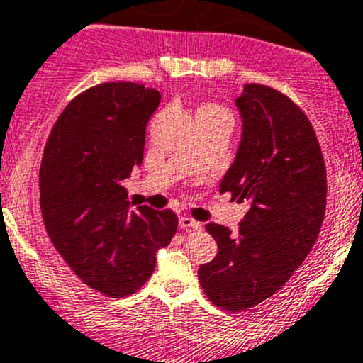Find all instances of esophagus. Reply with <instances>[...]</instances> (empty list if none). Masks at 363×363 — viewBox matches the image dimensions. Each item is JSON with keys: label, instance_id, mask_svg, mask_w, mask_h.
Returning a JSON list of instances; mask_svg holds the SVG:
<instances>
[{"label": "esophagus", "instance_id": "obj_1", "mask_svg": "<svg viewBox=\"0 0 363 363\" xmlns=\"http://www.w3.org/2000/svg\"><path fill=\"white\" fill-rule=\"evenodd\" d=\"M179 227H181L182 230H200V228H202V223L193 220L191 216H181L179 218Z\"/></svg>", "mask_w": 363, "mask_h": 363}]
</instances>
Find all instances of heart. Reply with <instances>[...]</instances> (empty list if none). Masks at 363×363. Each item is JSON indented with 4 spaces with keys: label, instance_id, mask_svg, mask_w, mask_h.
I'll return each mask as SVG.
<instances>
[{
    "label": "heart",
    "instance_id": "heart-1",
    "mask_svg": "<svg viewBox=\"0 0 363 363\" xmlns=\"http://www.w3.org/2000/svg\"><path fill=\"white\" fill-rule=\"evenodd\" d=\"M199 111H214V113H228V111L225 110V108L218 106V104H206V106L200 108Z\"/></svg>",
    "mask_w": 363,
    "mask_h": 363
}]
</instances>
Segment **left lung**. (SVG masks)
Returning a JSON list of instances; mask_svg holds the SVG:
<instances>
[{"mask_svg":"<svg viewBox=\"0 0 363 363\" xmlns=\"http://www.w3.org/2000/svg\"><path fill=\"white\" fill-rule=\"evenodd\" d=\"M242 121L238 154L220 193L250 202L238 230L207 223L218 242L199 267L203 293L223 311L267 300L311 253L326 209V168L307 115L287 96L259 83L235 99Z\"/></svg>","mask_w":363,"mask_h":363,"instance_id":"1","label":"left lung"}]
</instances>
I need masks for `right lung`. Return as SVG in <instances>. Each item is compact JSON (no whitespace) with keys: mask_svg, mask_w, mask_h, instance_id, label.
<instances>
[{"mask_svg":"<svg viewBox=\"0 0 363 363\" xmlns=\"http://www.w3.org/2000/svg\"><path fill=\"white\" fill-rule=\"evenodd\" d=\"M160 101L157 90L131 81L88 88L62 111L42 156L45 230L74 273L111 298L150 279L156 252L177 230L175 213L133 209L122 186L142 164L147 122Z\"/></svg>","mask_w":363,"mask_h":363,"instance_id":"add662e5","label":"right lung"}]
</instances>
